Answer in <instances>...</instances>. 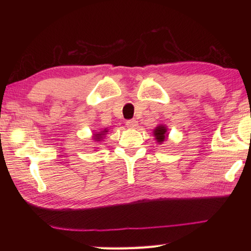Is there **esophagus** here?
Masks as SVG:
<instances>
[{
	"mask_svg": "<svg viewBox=\"0 0 251 251\" xmlns=\"http://www.w3.org/2000/svg\"><path fill=\"white\" fill-rule=\"evenodd\" d=\"M126 126L128 127V128H137L138 122L136 120H128L126 121Z\"/></svg>",
	"mask_w": 251,
	"mask_h": 251,
	"instance_id": "34e87169",
	"label": "esophagus"
}]
</instances>
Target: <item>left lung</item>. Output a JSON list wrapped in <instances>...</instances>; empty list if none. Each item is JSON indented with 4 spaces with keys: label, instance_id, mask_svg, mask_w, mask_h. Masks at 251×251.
<instances>
[{
    "label": "left lung",
    "instance_id": "obj_1",
    "mask_svg": "<svg viewBox=\"0 0 251 251\" xmlns=\"http://www.w3.org/2000/svg\"><path fill=\"white\" fill-rule=\"evenodd\" d=\"M154 137H155L156 141L161 145L165 140H166L167 137V127L165 125H158L157 127H155V129L153 130Z\"/></svg>",
    "mask_w": 251,
    "mask_h": 251
}]
</instances>
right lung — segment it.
<instances>
[{
    "label": "right lung",
    "instance_id": "obj_1",
    "mask_svg": "<svg viewBox=\"0 0 251 251\" xmlns=\"http://www.w3.org/2000/svg\"><path fill=\"white\" fill-rule=\"evenodd\" d=\"M106 132H108V129H102L101 131H97L96 134H94V140L95 141H101L103 139L104 135H106Z\"/></svg>",
    "mask_w": 251,
    "mask_h": 251
}]
</instances>
